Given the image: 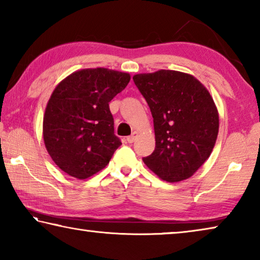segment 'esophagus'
<instances>
[{
  "mask_svg": "<svg viewBox=\"0 0 260 260\" xmlns=\"http://www.w3.org/2000/svg\"><path fill=\"white\" fill-rule=\"evenodd\" d=\"M138 138V132H133L132 135H129L128 138H127V141H128V143H133L134 141Z\"/></svg>",
  "mask_w": 260,
  "mask_h": 260,
  "instance_id": "34e87169",
  "label": "esophagus"
}]
</instances>
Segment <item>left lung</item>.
Masks as SVG:
<instances>
[{
    "label": "left lung",
    "mask_w": 260,
    "mask_h": 260,
    "mask_svg": "<svg viewBox=\"0 0 260 260\" xmlns=\"http://www.w3.org/2000/svg\"><path fill=\"white\" fill-rule=\"evenodd\" d=\"M150 108L156 147L143 161L158 178L179 182L192 177L212 152L219 113L210 91L189 73L158 70L133 77Z\"/></svg>",
    "instance_id": "1"
}]
</instances>
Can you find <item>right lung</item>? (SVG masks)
Returning <instances> with one entry per match:
<instances>
[{"label": "right lung", "mask_w": 260, "mask_h": 260, "mask_svg": "<svg viewBox=\"0 0 260 260\" xmlns=\"http://www.w3.org/2000/svg\"><path fill=\"white\" fill-rule=\"evenodd\" d=\"M129 80L126 72L82 69L56 86L43 114L42 134L48 153L63 172L83 180L109 164L121 144L109 102Z\"/></svg>", "instance_id": "1"}]
</instances>
